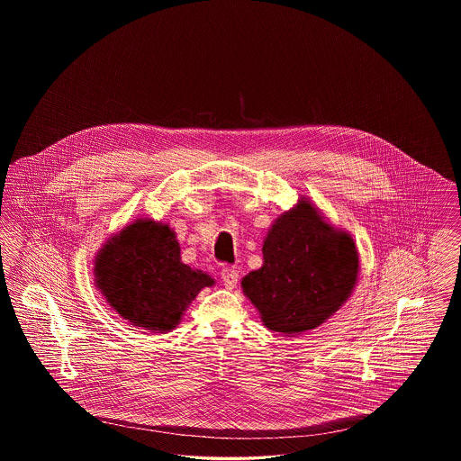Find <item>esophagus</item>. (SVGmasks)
<instances>
[{
	"label": "esophagus",
	"mask_w": 461,
	"mask_h": 461,
	"mask_svg": "<svg viewBox=\"0 0 461 461\" xmlns=\"http://www.w3.org/2000/svg\"><path fill=\"white\" fill-rule=\"evenodd\" d=\"M239 271L237 269H231V267H224L221 271V280H222V285L226 286L228 290H233L237 284H239Z\"/></svg>",
	"instance_id": "obj_1"
}]
</instances>
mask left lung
Returning <instances> with one entry per match:
<instances>
[{"label": "left lung", "mask_w": 461, "mask_h": 461, "mask_svg": "<svg viewBox=\"0 0 461 461\" xmlns=\"http://www.w3.org/2000/svg\"><path fill=\"white\" fill-rule=\"evenodd\" d=\"M357 275L359 252L351 233L301 195L269 226L263 266L243 276L241 290L266 329L295 337L318 329L344 306Z\"/></svg>", "instance_id": "obj_1"}]
</instances>
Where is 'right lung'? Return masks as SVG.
Instances as JSON below:
<instances>
[{
  "label": "right lung",
  "instance_id": "obj_1",
  "mask_svg": "<svg viewBox=\"0 0 461 461\" xmlns=\"http://www.w3.org/2000/svg\"><path fill=\"white\" fill-rule=\"evenodd\" d=\"M95 285L132 327L167 333L214 278L181 261L169 222L140 218L110 235L93 259Z\"/></svg>",
  "mask_w": 461,
  "mask_h": 461
}]
</instances>
